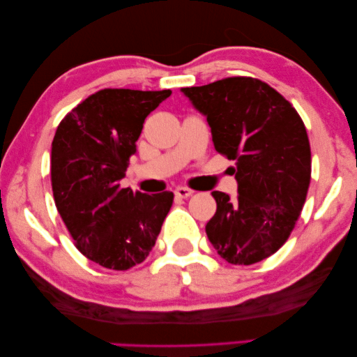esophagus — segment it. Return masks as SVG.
Wrapping results in <instances>:
<instances>
[{
  "mask_svg": "<svg viewBox=\"0 0 357 357\" xmlns=\"http://www.w3.org/2000/svg\"><path fill=\"white\" fill-rule=\"evenodd\" d=\"M174 195H176L181 199H187L188 196L193 195V190H190V188H187V187H176L174 188Z\"/></svg>",
  "mask_w": 357,
  "mask_h": 357,
  "instance_id": "obj_1",
  "label": "esophagus"
}]
</instances>
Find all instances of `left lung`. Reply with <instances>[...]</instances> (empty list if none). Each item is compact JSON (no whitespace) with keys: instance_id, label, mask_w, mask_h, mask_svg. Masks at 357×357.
<instances>
[{"instance_id":"left-lung-1","label":"left lung","mask_w":357,"mask_h":357,"mask_svg":"<svg viewBox=\"0 0 357 357\" xmlns=\"http://www.w3.org/2000/svg\"><path fill=\"white\" fill-rule=\"evenodd\" d=\"M181 92L207 118L216 151L234 161L238 196L211 192L216 213L206 225L208 241L227 262H259L284 245L304 207L312 178L305 126L282 95L255 78Z\"/></svg>"}]
</instances>
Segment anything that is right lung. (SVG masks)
<instances>
[{
  "instance_id": "add662e5",
  "label": "right lung",
  "mask_w": 357,
  "mask_h": 357,
  "mask_svg": "<svg viewBox=\"0 0 357 357\" xmlns=\"http://www.w3.org/2000/svg\"><path fill=\"white\" fill-rule=\"evenodd\" d=\"M172 90L104 89L78 104L59 123L52 142V190L56 208L90 261L128 270L146 261L173 193L123 188L128 159L142 124Z\"/></svg>"
}]
</instances>
